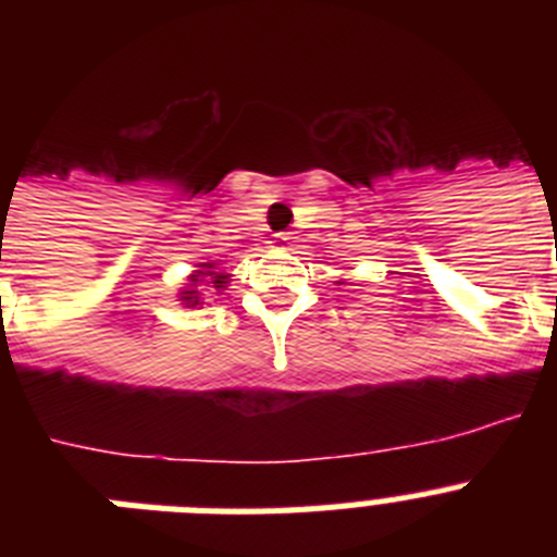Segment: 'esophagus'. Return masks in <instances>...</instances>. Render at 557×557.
Masks as SVG:
<instances>
[{"mask_svg": "<svg viewBox=\"0 0 557 557\" xmlns=\"http://www.w3.org/2000/svg\"><path fill=\"white\" fill-rule=\"evenodd\" d=\"M289 239H293L289 234H275V245H278V248H287Z\"/></svg>", "mask_w": 557, "mask_h": 557, "instance_id": "esophagus-1", "label": "esophagus"}]
</instances>
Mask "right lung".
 I'll list each match as a JSON object with an SVG mask.
<instances>
[{"mask_svg": "<svg viewBox=\"0 0 557 557\" xmlns=\"http://www.w3.org/2000/svg\"><path fill=\"white\" fill-rule=\"evenodd\" d=\"M200 268H203V270H198V275H191V282H209V284H214V287L220 289L225 284V278H228V275L218 273V270H214V264H200ZM195 287H198V284H191V289L181 293V295H184L181 301H186V307H198V304H200V293Z\"/></svg>", "mask_w": 557, "mask_h": 557, "instance_id": "right-lung-1", "label": "right lung"}]
</instances>
